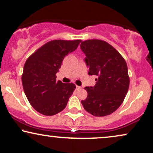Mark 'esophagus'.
Returning <instances> with one entry per match:
<instances>
[{
    "label": "esophagus",
    "mask_w": 153,
    "mask_h": 153,
    "mask_svg": "<svg viewBox=\"0 0 153 153\" xmlns=\"http://www.w3.org/2000/svg\"><path fill=\"white\" fill-rule=\"evenodd\" d=\"M80 88H81L80 86H76V90L80 89Z\"/></svg>",
    "instance_id": "obj_1"
}]
</instances>
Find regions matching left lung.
<instances>
[{"mask_svg":"<svg viewBox=\"0 0 153 153\" xmlns=\"http://www.w3.org/2000/svg\"><path fill=\"white\" fill-rule=\"evenodd\" d=\"M89 67L88 74L95 75L94 86H86L88 96L82 103L94 116H105L118 108L129 88L128 67L114 47L101 39H88L80 45Z\"/></svg>","mask_w":153,"mask_h":153,"instance_id":"left-lung-1","label":"left lung"}]
</instances>
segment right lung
Wrapping results in <instances>:
<instances>
[{"instance_id": "add662e5", "label": "right lung", "mask_w": 153, "mask_h": 153, "mask_svg": "<svg viewBox=\"0 0 153 153\" xmlns=\"http://www.w3.org/2000/svg\"><path fill=\"white\" fill-rule=\"evenodd\" d=\"M82 42L52 40L32 54L25 63L22 83L32 106L39 114L53 116L63 111L76 86L73 83L56 82V74L66 55Z\"/></svg>"}]
</instances>
